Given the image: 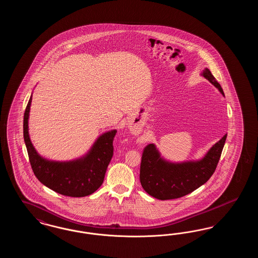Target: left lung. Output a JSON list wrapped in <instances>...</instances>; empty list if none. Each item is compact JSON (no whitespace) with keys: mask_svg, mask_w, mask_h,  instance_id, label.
<instances>
[{"mask_svg":"<svg viewBox=\"0 0 258 258\" xmlns=\"http://www.w3.org/2000/svg\"><path fill=\"white\" fill-rule=\"evenodd\" d=\"M203 76L217 87L224 96L222 88L208 69ZM225 135L209 150L206 156L198 161L171 163L160 158L154 144L143 149L140 164V183L151 197L168 200L184 197L205 184L217 168L224 146Z\"/></svg>","mask_w":258,"mask_h":258,"instance_id":"obj_1","label":"left lung"}]
</instances>
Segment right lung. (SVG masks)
Returning <instances> with one entry per match:
<instances>
[{
    "instance_id": "obj_1",
    "label": "right lung",
    "mask_w": 258,
    "mask_h": 258,
    "mask_svg": "<svg viewBox=\"0 0 258 258\" xmlns=\"http://www.w3.org/2000/svg\"><path fill=\"white\" fill-rule=\"evenodd\" d=\"M32 96L26 106L23 135L29 160L41 184L62 196L83 197L95 192L103 183L107 166L113 157L116 131L101 135L85 158L70 162H55L38 156L28 133V118Z\"/></svg>"
}]
</instances>
